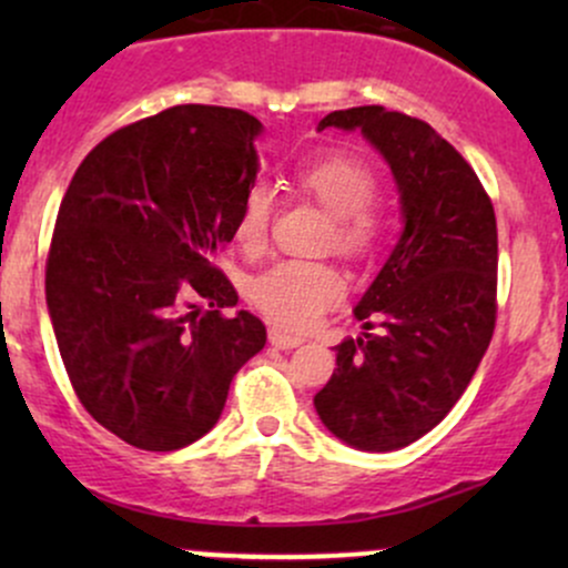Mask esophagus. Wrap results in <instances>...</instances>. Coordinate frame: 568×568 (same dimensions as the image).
I'll return each instance as SVG.
<instances>
[{"mask_svg": "<svg viewBox=\"0 0 568 568\" xmlns=\"http://www.w3.org/2000/svg\"><path fill=\"white\" fill-rule=\"evenodd\" d=\"M270 344L277 349H296L298 344H304V338L283 334V331H270Z\"/></svg>", "mask_w": 568, "mask_h": 568, "instance_id": "34e87169", "label": "esophagus"}]
</instances>
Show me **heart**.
I'll use <instances>...</instances> for the list:
<instances>
[{
    "label": "heart",
    "instance_id": "heart-1",
    "mask_svg": "<svg viewBox=\"0 0 568 568\" xmlns=\"http://www.w3.org/2000/svg\"><path fill=\"white\" fill-rule=\"evenodd\" d=\"M302 192L315 197L331 213V243L344 253H366L382 234V216L371 205L376 194V179L363 162L331 154L296 173ZM275 197L266 184L245 189L243 205L234 221V237L245 251L264 245L270 232ZM344 277L331 264L321 262H280L258 275L251 285V298L272 323L291 331L312 328L344 298Z\"/></svg>",
    "mask_w": 568,
    "mask_h": 568
}]
</instances>
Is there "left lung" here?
Instances as JSON below:
<instances>
[{
    "label": "left lung",
    "instance_id": "8db88e82",
    "mask_svg": "<svg viewBox=\"0 0 568 568\" xmlns=\"http://www.w3.org/2000/svg\"><path fill=\"white\" fill-rule=\"evenodd\" d=\"M361 133L387 162L403 232L355 306L363 334L336 344L315 410L357 452L427 435L484 361L497 321V219L465 158L427 122L384 106L331 112L317 130ZM371 320L383 331L368 335Z\"/></svg>",
    "mask_w": 568,
    "mask_h": 568
}]
</instances>
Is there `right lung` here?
<instances>
[{
  "label": "right lung",
  "mask_w": 568,
  "mask_h": 568,
  "mask_svg": "<svg viewBox=\"0 0 568 568\" xmlns=\"http://www.w3.org/2000/svg\"><path fill=\"white\" fill-rule=\"evenodd\" d=\"M262 133L240 109H165L98 143L63 194L44 275L58 349L88 414L143 452L200 440L266 344L251 312L224 315L237 293L213 266Z\"/></svg>",
  "instance_id": "add662e5"
}]
</instances>
